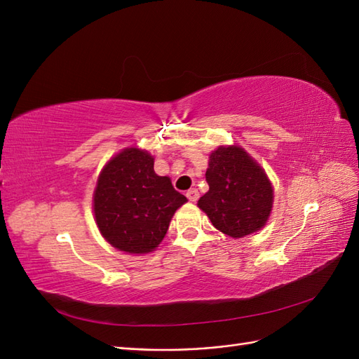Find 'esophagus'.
<instances>
[{
    "label": "esophagus",
    "instance_id": "esophagus-1",
    "mask_svg": "<svg viewBox=\"0 0 359 359\" xmlns=\"http://www.w3.org/2000/svg\"><path fill=\"white\" fill-rule=\"evenodd\" d=\"M186 196L189 198V201L196 202V201L199 199V191H198L196 189H190V190L186 193Z\"/></svg>",
    "mask_w": 359,
    "mask_h": 359
}]
</instances>
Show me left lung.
I'll return each mask as SVG.
<instances>
[{"instance_id":"obj_1","label":"left lung","mask_w":359,"mask_h":359,"mask_svg":"<svg viewBox=\"0 0 359 359\" xmlns=\"http://www.w3.org/2000/svg\"><path fill=\"white\" fill-rule=\"evenodd\" d=\"M205 178L210 190L198 206L215 229L243 238L266 224L274 190L265 170L244 148L231 145L212 151Z\"/></svg>"}]
</instances>
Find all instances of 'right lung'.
<instances>
[{"instance_id": "1", "label": "right lung", "mask_w": 359, "mask_h": 359, "mask_svg": "<svg viewBox=\"0 0 359 359\" xmlns=\"http://www.w3.org/2000/svg\"><path fill=\"white\" fill-rule=\"evenodd\" d=\"M186 202L169 177L154 172L148 151L126 148L102 169L93 208L107 243L126 253L144 255L158 247L173 214Z\"/></svg>"}]
</instances>
